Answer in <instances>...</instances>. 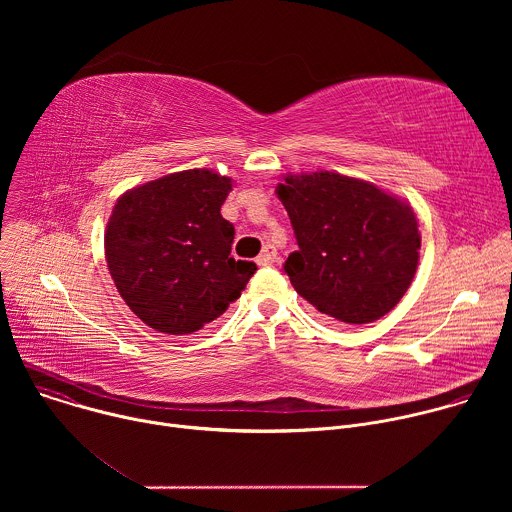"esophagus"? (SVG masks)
Wrapping results in <instances>:
<instances>
[{"instance_id": "34e87169", "label": "esophagus", "mask_w": 512, "mask_h": 512, "mask_svg": "<svg viewBox=\"0 0 512 512\" xmlns=\"http://www.w3.org/2000/svg\"><path fill=\"white\" fill-rule=\"evenodd\" d=\"M277 261V251H275V247H271V245H267V247H263V251L259 253V257H257V265H273Z\"/></svg>"}]
</instances>
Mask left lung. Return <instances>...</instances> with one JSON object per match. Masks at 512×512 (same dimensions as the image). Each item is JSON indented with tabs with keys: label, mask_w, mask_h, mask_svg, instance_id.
<instances>
[{
	"label": "left lung",
	"mask_w": 512,
	"mask_h": 512,
	"mask_svg": "<svg viewBox=\"0 0 512 512\" xmlns=\"http://www.w3.org/2000/svg\"><path fill=\"white\" fill-rule=\"evenodd\" d=\"M275 194L300 247L283 269L304 300L342 324L375 322L399 304L421 249L409 202L328 170L285 174Z\"/></svg>",
	"instance_id": "8db88e82"
}]
</instances>
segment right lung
I'll return each mask as SVG.
<instances>
[{"mask_svg": "<svg viewBox=\"0 0 512 512\" xmlns=\"http://www.w3.org/2000/svg\"><path fill=\"white\" fill-rule=\"evenodd\" d=\"M233 180L206 168L123 192L109 216L105 259L119 296L150 328L192 334L223 316L257 265L235 261L221 206Z\"/></svg>", "mask_w": 512, "mask_h": 512, "instance_id": "add662e5", "label": "right lung"}]
</instances>
